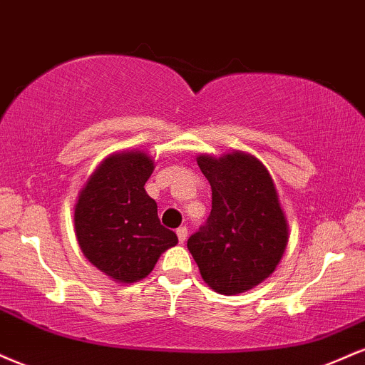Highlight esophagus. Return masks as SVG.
Returning a JSON list of instances; mask_svg holds the SVG:
<instances>
[{
  "label": "esophagus",
  "mask_w": 365,
  "mask_h": 365,
  "mask_svg": "<svg viewBox=\"0 0 365 365\" xmlns=\"http://www.w3.org/2000/svg\"><path fill=\"white\" fill-rule=\"evenodd\" d=\"M175 234H178V239H179V242H186V239H187V227H179L178 230H175Z\"/></svg>",
  "instance_id": "1"
}]
</instances>
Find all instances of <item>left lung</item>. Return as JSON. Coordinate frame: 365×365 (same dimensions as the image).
<instances>
[{
  "label": "left lung",
  "instance_id": "obj_1",
  "mask_svg": "<svg viewBox=\"0 0 365 365\" xmlns=\"http://www.w3.org/2000/svg\"><path fill=\"white\" fill-rule=\"evenodd\" d=\"M196 160L212 186V212L187 250L210 289L242 294L275 272L289 244L277 186L263 162L241 150Z\"/></svg>",
  "mask_w": 365,
  "mask_h": 365
}]
</instances>
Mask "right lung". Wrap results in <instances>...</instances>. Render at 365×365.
Listing matches in <instances>:
<instances>
[{
	"instance_id": "obj_1",
	"label": "right lung",
	"mask_w": 365,
	"mask_h": 365,
	"mask_svg": "<svg viewBox=\"0 0 365 365\" xmlns=\"http://www.w3.org/2000/svg\"><path fill=\"white\" fill-rule=\"evenodd\" d=\"M155 162L141 150L106 157L75 203V235L83 256L119 284H135L152 272L178 235L160 225L157 203L145 191Z\"/></svg>"
}]
</instances>
